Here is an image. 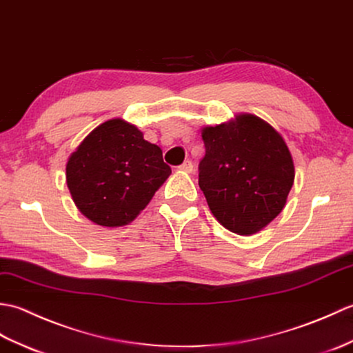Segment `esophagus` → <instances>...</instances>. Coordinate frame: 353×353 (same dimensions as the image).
I'll use <instances>...</instances> for the list:
<instances>
[{
	"label": "esophagus",
	"instance_id": "1",
	"mask_svg": "<svg viewBox=\"0 0 353 353\" xmlns=\"http://www.w3.org/2000/svg\"><path fill=\"white\" fill-rule=\"evenodd\" d=\"M179 169L184 170V172H189V174H190V172L193 170V163H192L190 160H185V161L181 164V166H179Z\"/></svg>",
	"mask_w": 353,
	"mask_h": 353
}]
</instances>
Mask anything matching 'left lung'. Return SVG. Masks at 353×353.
<instances>
[{
  "instance_id": "8db88e82",
  "label": "left lung",
  "mask_w": 353,
  "mask_h": 353,
  "mask_svg": "<svg viewBox=\"0 0 353 353\" xmlns=\"http://www.w3.org/2000/svg\"><path fill=\"white\" fill-rule=\"evenodd\" d=\"M202 140L199 187L211 213L240 236L264 228L283 211L294 181L283 137L260 117L241 114L236 122L203 128Z\"/></svg>"
}]
</instances>
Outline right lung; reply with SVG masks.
<instances>
[{"instance_id":"add662e5","label":"right lung","mask_w":353,"mask_h":353,"mask_svg":"<svg viewBox=\"0 0 353 353\" xmlns=\"http://www.w3.org/2000/svg\"><path fill=\"white\" fill-rule=\"evenodd\" d=\"M170 172L159 146L134 125L113 119L93 130L69 157L66 183L85 217L122 226L150 203Z\"/></svg>"}]
</instances>
